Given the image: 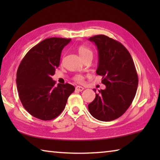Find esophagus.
<instances>
[{"mask_svg":"<svg viewBox=\"0 0 160 160\" xmlns=\"http://www.w3.org/2000/svg\"><path fill=\"white\" fill-rule=\"evenodd\" d=\"M75 90L78 92H82L84 90V88H82V87L81 86H76L75 87Z\"/></svg>","mask_w":160,"mask_h":160,"instance_id":"1","label":"esophagus"}]
</instances>
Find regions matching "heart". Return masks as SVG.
Returning a JSON list of instances; mask_svg holds the SVG:
<instances>
[{"label":"heart","instance_id":"1","mask_svg":"<svg viewBox=\"0 0 160 160\" xmlns=\"http://www.w3.org/2000/svg\"><path fill=\"white\" fill-rule=\"evenodd\" d=\"M78 51L79 53L80 56L82 59L85 58L87 57H89V56H91L92 57L93 53L92 51L90 48L86 47L85 45H80L78 47ZM74 80L77 82H82L83 80V76L81 75H76L74 77Z\"/></svg>","mask_w":160,"mask_h":160}]
</instances>
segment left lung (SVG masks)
<instances>
[{
	"instance_id": "8db88e82",
	"label": "left lung",
	"mask_w": 160,
	"mask_h": 160,
	"mask_svg": "<svg viewBox=\"0 0 160 160\" xmlns=\"http://www.w3.org/2000/svg\"><path fill=\"white\" fill-rule=\"evenodd\" d=\"M89 40L97 47L99 63L96 72L106 85V89L99 90V94H96L94 101L89 104V112L97 120H115L126 112L136 94L138 77L134 62L126 48L116 40L103 34Z\"/></svg>"
}]
</instances>
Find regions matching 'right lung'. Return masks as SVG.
I'll list each match as a JSON object with an SVG mask.
<instances>
[{"label":"right lung","instance_id":"right-lung-1","mask_svg":"<svg viewBox=\"0 0 160 160\" xmlns=\"http://www.w3.org/2000/svg\"><path fill=\"white\" fill-rule=\"evenodd\" d=\"M70 39L51 37L43 40L27 53L17 71V89L24 108L34 117L52 120L63 112L75 90L68 83L58 84L51 76L59 66L61 54Z\"/></svg>","mask_w":160,"mask_h":160}]
</instances>
